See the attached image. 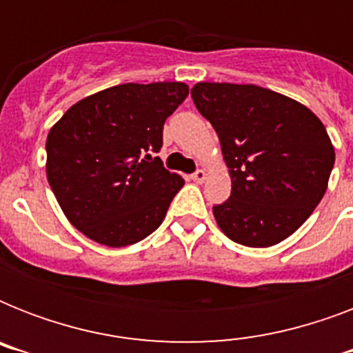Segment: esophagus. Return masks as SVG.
<instances>
[{
    "mask_svg": "<svg viewBox=\"0 0 353 353\" xmlns=\"http://www.w3.org/2000/svg\"><path fill=\"white\" fill-rule=\"evenodd\" d=\"M190 177H192L194 183H203L205 179H207V172H205V170H196Z\"/></svg>",
    "mask_w": 353,
    "mask_h": 353,
    "instance_id": "34e87169",
    "label": "esophagus"
}]
</instances>
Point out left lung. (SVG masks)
I'll return each instance as SVG.
<instances>
[{
	"instance_id": "1",
	"label": "left lung",
	"mask_w": 353,
	"mask_h": 353,
	"mask_svg": "<svg viewBox=\"0 0 353 353\" xmlns=\"http://www.w3.org/2000/svg\"><path fill=\"white\" fill-rule=\"evenodd\" d=\"M192 101L212 124L231 176V198L214 205L216 223L245 247L291 236L323 199L334 144L301 102L254 84L198 82Z\"/></svg>"
}]
</instances>
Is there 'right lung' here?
I'll use <instances>...</instances> for the list:
<instances>
[{
  "label": "right lung",
  "mask_w": 353,
  "mask_h": 353,
  "mask_svg": "<svg viewBox=\"0 0 353 353\" xmlns=\"http://www.w3.org/2000/svg\"><path fill=\"white\" fill-rule=\"evenodd\" d=\"M187 95L183 82L113 85L73 104L49 130L47 181L74 229L126 247L163 223L185 181L154 154Z\"/></svg>",
  "instance_id": "add662e5"
}]
</instances>
